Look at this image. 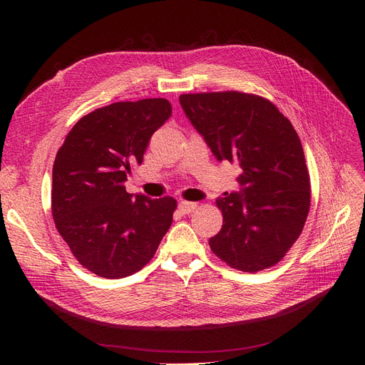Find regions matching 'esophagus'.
<instances>
[{"mask_svg": "<svg viewBox=\"0 0 365 365\" xmlns=\"http://www.w3.org/2000/svg\"><path fill=\"white\" fill-rule=\"evenodd\" d=\"M196 207H197L196 202H189V201H181V202L178 204V208H180V212H181L182 215H190Z\"/></svg>", "mask_w": 365, "mask_h": 365, "instance_id": "obj_1", "label": "esophagus"}]
</instances>
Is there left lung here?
Returning a JSON list of instances; mask_svg holds the SVG:
<instances>
[{"mask_svg":"<svg viewBox=\"0 0 365 365\" xmlns=\"http://www.w3.org/2000/svg\"><path fill=\"white\" fill-rule=\"evenodd\" d=\"M180 103L213 155L240 168V190L216 201L224 222L210 248L239 271L274 267L302 235L311 207L304 152L291 121L267 98L239 91L182 94Z\"/></svg>","mask_w":365,"mask_h":365,"instance_id":"1","label":"left lung"}]
</instances>
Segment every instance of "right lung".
<instances>
[{
  "instance_id": "1",
  "label": "right lung",
  "mask_w": 365,
  "mask_h": 365,
  "mask_svg": "<svg viewBox=\"0 0 365 365\" xmlns=\"http://www.w3.org/2000/svg\"><path fill=\"white\" fill-rule=\"evenodd\" d=\"M172 115L165 98L117 102L83 115L53 164L51 213L83 268L105 279L140 271L172 225L176 200L126 192L153 132Z\"/></svg>"
}]
</instances>
